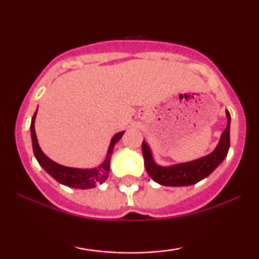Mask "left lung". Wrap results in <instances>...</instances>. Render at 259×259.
Here are the masks:
<instances>
[{
  "instance_id": "left-lung-1",
  "label": "left lung",
  "mask_w": 259,
  "mask_h": 259,
  "mask_svg": "<svg viewBox=\"0 0 259 259\" xmlns=\"http://www.w3.org/2000/svg\"><path fill=\"white\" fill-rule=\"evenodd\" d=\"M227 119L228 125L223 132L215 150L208 156L191 162L180 163L170 167H160L153 160L152 152L144 140L142 154H144L145 168L148 175L156 183L165 186H189L207 178L224 160L230 147V113L228 111Z\"/></svg>"
}]
</instances>
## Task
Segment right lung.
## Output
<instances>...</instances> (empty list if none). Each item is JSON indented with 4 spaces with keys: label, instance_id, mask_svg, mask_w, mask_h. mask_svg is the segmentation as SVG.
<instances>
[{
    "label": "right lung",
    "instance_id": "obj_1",
    "mask_svg": "<svg viewBox=\"0 0 259 259\" xmlns=\"http://www.w3.org/2000/svg\"><path fill=\"white\" fill-rule=\"evenodd\" d=\"M36 112L34 113L30 124V133H31V141H32V150H34V156L37 159L38 164L47 171L53 179H56L58 183L63 184L65 186L74 187V189H92L97 185V184L105 183L108 178L109 173V162H111V156L113 153V148L114 145L119 141L124 132L115 134L111 140V145H109L108 151H107V156L102 164L99 167L92 169H79V168H69L64 167V165L58 164V163L53 162L49 157L41 151L38 146L36 133H35V118H36Z\"/></svg>",
    "mask_w": 259,
    "mask_h": 259
}]
</instances>
